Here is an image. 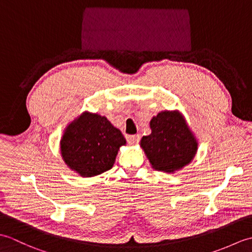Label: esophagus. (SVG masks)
<instances>
[{
  "instance_id": "1",
  "label": "esophagus",
  "mask_w": 252,
  "mask_h": 252,
  "mask_svg": "<svg viewBox=\"0 0 252 252\" xmlns=\"http://www.w3.org/2000/svg\"><path fill=\"white\" fill-rule=\"evenodd\" d=\"M140 142V135H129L127 136V143L131 144V145H134V144H137Z\"/></svg>"
}]
</instances>
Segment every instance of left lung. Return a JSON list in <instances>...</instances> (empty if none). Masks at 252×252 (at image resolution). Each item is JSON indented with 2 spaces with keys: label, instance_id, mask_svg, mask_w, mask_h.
Masks as SVG:
<instances>
[{
  "label": "left lung",
  "instance_id": "obj_1",
  "mask_svg": "<svg viewBox=\"0 0 252 252\" xmlns=\"http://www.w3.org/2000/svg\"><path fill=\"white\" fill-rule=\"evenodd\" d=\"M152 133L143 136L141 147L152 167L174 172L189 164L197 152V141L179 111H161L151 120Z\"/></svg>",
  "mask_w": 252,
  "mask_h": 252
}]
</instances>
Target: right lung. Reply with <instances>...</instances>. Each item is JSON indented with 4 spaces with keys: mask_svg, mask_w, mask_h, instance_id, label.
<instances>
[{
    "mask_svg": "<svg viewBox=\"0 0 252 252\" xmlns=\"http://www.w3.org/2000/svg\"><path fill=\"white\" fill-rule=\"evenodd\" d=\"M122 145L126 138L106 117L83 112L65 130L61 153L69 168L91 178L112 168Z\"/></svg>",
    "mask_w": 252,
    "mask_h": 252,
    "instance_id": "add662e5",
    "label": "right lung"
}]
</instances>
